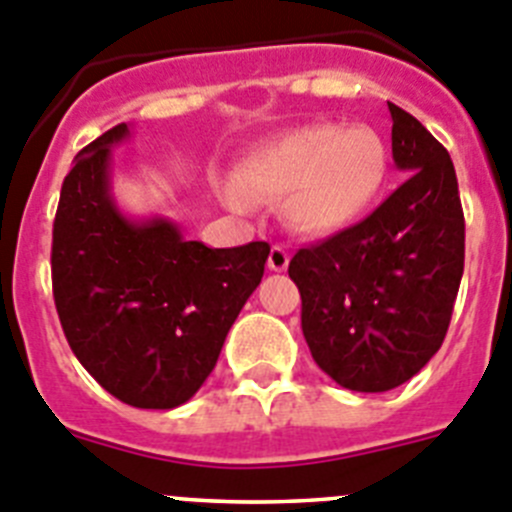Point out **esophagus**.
Masks as SVG:
<instances>
[{
  "mask_svg": "<svg viewBox=\"0 0 512 512\" xmlns=\"http://www.w3.org/2000/svg\"><path fill=\"white\" fill-rule=\"evenodd\" d=\"M288 262H290V255L283 250V247H273L270 255H267V267H270L273 273H283L285 267H288Z\"/></svg>",
  "mask_w": 512,
  "mask_h": 512,
  "instance_id": "esophagus-1",
  "label": "esophagus"
}]
</instances>
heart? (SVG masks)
Segmentation results:
<instances>
[{
	"mask_svg": "<svg viewBox=\"0 0 512 512\" xmlns=\"http://www.w3.org/2000/svg\"><path fill=\"white\" fill-rule=\"evenodd\" d=\"M388 150L372 127L313 124L247 155L227 201L245 209L252 199H283L290 229L324 237L365 214L388 181Z\"/></svg>",
	"mask_w": 512,
	"mask_h": 512,
	"instance_id": "obj_1",
	"label": "heart"
}]
</instances>
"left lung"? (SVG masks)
I'll use <instances>...</instances> for the list:
<instances>
[{
	"instance_id": "8db88e82",
	"label": "left lung",
	"mask_w": 512,
	"mask_h": 512,
	"mask_svg": "<svg viewBox=\"0 0 512 512\" xmlns=\"http://www.w3.org/2000/svg\"><path fill=\"white\" fill-rule=\"evenodd\" d=\"M408 173L367 219L293 255L311 357L342 388L385 393L439 352L464 273V214L446 147L390 104Z\"/></svg>"
}]
</instances>
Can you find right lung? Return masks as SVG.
Segmentation results:
<instances>
[{
    "instance_id": "1",
    "label": "right lung",
    "mask_w": 512,
    "mask_h": 512,
    "mask_svg": "<svg viewBox=\"0 0 512 512\" xmlns=\"http://www.w3.org/2000/svg\"><path fill=\"white\" fill-rule=\"evenodd\" d=\"M117 124L76 155L53 222V298L78 362L135 408L168 411L196 395L260 285L267 242L214 250L165 216L130 219L112 196Z\"/></svg>"
}]
</instances>
